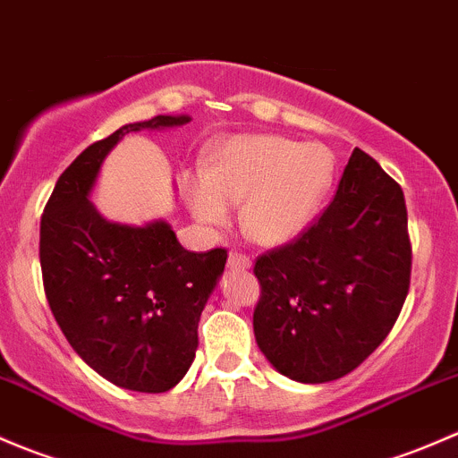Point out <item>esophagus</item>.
Segmentation results:
<instances>
[{
  "label": "esophagus",
  "mask_w": 458,
  "mask_h": 458,
  "mask_svg": "<svg viewBox=\"0 0 458 458\" xmlns=\"http://www.w3.org/2000/svg\"><path fill=\"white\" fill-rule=\"evenodd\" d=\"M229 268L231 271H247V268H251V260H249V256H244V253L233 251L229 256Z\"/></svg>",
  "instance_id": "1"
}]
</instances>
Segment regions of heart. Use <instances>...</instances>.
Listing matches in <instances>:
<instances>
[{"label":"heart","instance_id":"b5f03b06","mask_svg":"<svg viewBox=\"0 0 458 458\" xmlns=\"http://www.w3.org/2000/svg\"><path fill=\"white\" fill-rule=\"evenodd\" d=\"M333 181L335 157L327 145L253 134L225 140L205 169L182 174L181 187L194 218L214 227L227 223L229 207L242 202L244 233L276 247L310 227Z\"/></svg>","mask_w":458,"mask_h":458}]
</instances>
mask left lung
<instances>
[{
    "instance_id": "obj_1",
    "label": "left lung",
    "mask_w": 458,
    "mask_h": 458,
    "mask_svg": "<svg viewBox=\"0 0 458 458\" xmlns=\"http://www.w3.org/2000/svg\"><path fill=\"white\" fill-rule=\"evenodd\" d=\"M410 264L402 187L355 148L322 218L258 258L253 333L262 355L301 384L348 375L397 322Z\"/></svg>"
}]
</instances>
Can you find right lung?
Instances as JSON below:
<instances>
[{
  "label": "right lung",
  "mask_w": 458,
  "mask_h": 458,
  "mask_svg": "<svg viewBox=\"0 0 458 458\" xmlns=\"http://www.w3.org/2000/svg\"><path fill=\"white\" fill-rule=\"evenodd\" d=\"M190 121L160 114L92 143L61 174L41 216L39 260L56 324L89 369L136 393H165L190 370L227 251H187L165 220L110 223L89 196L125 134Z\"/></svg>",
  "instance_id": "1"
}]
</instances>
